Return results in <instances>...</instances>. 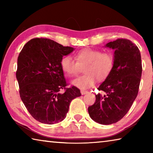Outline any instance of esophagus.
<instances>
[{"label": "esophagus", "mask_w": 153, "mask_h": 153, "mask_svg": "<svg viewBox=\"0 0 153 153\" xmlns=\"http://www.w3.org/2000/svg\"><path fill=\"white\" fill-rule=\"evenodd\" d=\"M88 92L86 91V90H81V94H82V95L86 94H87Z\"/></svg>", "instance_id": "34e87169"}]
</instances>
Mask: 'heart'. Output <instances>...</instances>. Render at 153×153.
<instances>
[{
    "label": "heart",
    "mask_w": 153,
    "mask_h": 153,
    "mask_svg": "<svg viewBox=\"0 0 153 153\" xmlns=\"http://www.w3.org/2000/svg\"><path fill=\"white\" fill-rule=\"evenodd\" d=\"M74 61L70 56H64L61 60V67L68 77L77 74L80 67H84V76L71 81V84L81 90L91 88L96 80L101 82L111 74L113 70L114 59L109 53H102L99 50L84 48L75 54Z\"/></svg>",
    "instance_id": "b5f03b06"
}]
</instances>
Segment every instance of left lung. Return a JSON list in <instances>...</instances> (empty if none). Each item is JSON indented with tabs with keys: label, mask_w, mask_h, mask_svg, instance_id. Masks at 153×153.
Listing matches in <instances>:
<instances>
[{
	"label": "left lung",
	"mask_w": 153,
	"mask_h": 153,
	"mask_svg": "<svg viewBox=\"0 0 153 153\" xmlns=\"http://www.w3.org/2000/svg\"><path fill=\"white\" fill-rule=\"evenodd\" d=\"M105 47L115 51L113 68L98 88L105 95L95 94L94 104L88 111L92 120L109 125L121 120L132 105L138 95L142 67L139 49L130 40L117 39Z\"/></svg>",
	"instance_id": "1"
}]
</instances>
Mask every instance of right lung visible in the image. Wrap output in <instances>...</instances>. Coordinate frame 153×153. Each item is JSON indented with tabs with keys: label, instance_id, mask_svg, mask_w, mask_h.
<instances>
[{
	"label": "right lung",
	"instance_id": "obj_1",
	"mask_svg": "<svg viewBox=\"0 0 153 153\" xmlns=\"http://www.w3.org/2000/svg\"><path fill=\"white\" fill-rule=\"evenodd\" d=\"M74 51L47 38H33L25 44L17 59L16 77L21 99L30 115L40 122L54 124L66 117L71 101L79 90L66 88L61 67L63 56ZM61 89H65L61 93Z\"/></svg>",
	"mask_w": 153,
	"mask_h": 153
}]
</instances>
